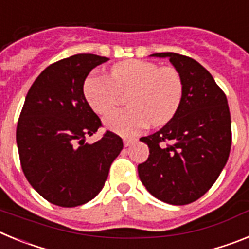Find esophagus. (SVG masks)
<instances>
[{
    "label": "esophagus",
    "mask_w": 249,
    "mask_h": 249,
    "mask_svg": "<svg viewBox=\"0 0 249 249\" xmlns=\"http://www.w3.org/2000/svg\"><path fill=\"white\" fill-rule=\"evenodd\" d=\"M136 141H137L136 138H123V144H124V147H128L132 143H135Z\"/></svg>",
    "instance_id": "34e87169"
}]
</instances>
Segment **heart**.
<instances>
[{
  "label": "heart",
  "instance_id": "obj_1",
  "mask_svg": "<svg viewBox=\"0 0 249 249\" xmlns=\"http://www.w3.org/2000/svg\"><path fill=\"white\" fill-rule=\"evenodd\" d=\"M86 102L98 114H108L118 103V93L131 91L129 108L105 118V126L123 136L136 135L149 123L160 126L177 113L183 97V81L173 67L129 59L112 67L108 77L89 73L83 82Z\"/></svg>",
  "mask_w": 249,
  "mask_h": 249
}]
</instances>
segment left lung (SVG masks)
<instances>
[{"instance_id":"8db88e82","label":"left lung","mask_w":249,"mask_h":249,"mask_svg":"<svg viewBox=\"0 0 249 249\" xmlns=\"http://www.w3.org/2000/svg\"><path fill=\"white\" fill-rule=\"evenodd\" d=\"M151 56L169 58L183 81V97L171 121L141 138L149 156L138 164V176L153 197L183 206L210 190L227 163L232 143L227 97L196 59L173 52Z\"/></svg>"}]
</instances>
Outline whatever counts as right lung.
I'll return each instance as SVG.
<instances>
[{"instance_id": "1", "label": "right lung", "mask_w": 249, "mask_h": 249, "mask_svg": "<svg viewBox=\"0 0 249 249\" xmlns=\"http://www.w3.org/2000/svg\"><path fill=\"white\" fill-rule=\"evenodd\" d=\"M109 58L81 53L52 63L26 96L16 131L22 171L51 203L77 207L105 186L109 167L123 148L122 138L107 131L94 143L101 120L83 96V82Z\"/></svg>"}]
</instances>
